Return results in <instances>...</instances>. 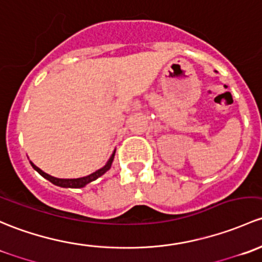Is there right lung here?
I'll return each instance as SVG.
<instances>
[{"label": "right lung", "mask_w": 262, "mask_h": 262, "mask_svg": "<svg viewBox=\"0 0 262 262\" xmlns=\"http://www.w3.org/2000/svg\"><path fill=\"white\" fill-rule=\"evenodd\" d=\"M115 152H116V150L112 152L111 158L108 159V161H107V163H106V165L102 166V168L98 169V170L92 172V174L87 175V177L77 178V179H60V178L51 177V175L47 174V172L42 171L40 168H37V166L35 165L34 163H31V161H30V164H31L32 168H34L35 170L39 172V174L41 175V177H44L45 179H48V180H49V182L53 183V184L58 185V187H61V188H83V187H85V185H87V184H90V183L94 182V180H96V179H98V178L102 177V175H103L104 172L110 170V168H111V165H112L113 159H115Z\"/></svg>", "instance_id": "right-lung-1"}]
</instances>
